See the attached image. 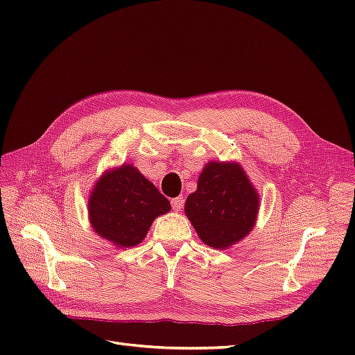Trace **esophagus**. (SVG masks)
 <instances>
[{"mask_svg": "<svg viewBox=\"0 0 355 355\" xmlns=\"http://www.w3.org/2000/svg\"><path fill=\"white\" fill-rule=\"evenodd\" d=\"M184 202H185V198L180 196V197H176L171 200V206H173L175 211H179L182 207H184Z\"/></svg>", "mask_w": 355, "mask_h": 355, "instance_id": "34e87169", "label": "esophagus"}]
</instances>
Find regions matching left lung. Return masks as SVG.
Listing matches in <instances>:
<instances>
[{"instance_id":"obj_1","label":"left lung","mask_w":355,"mask_h":355,"mask_svg":"<svg viewBox=\"0 0 355 355\" xmlns=\"http://www.w3.org/2000/svg\"><path fill=\"white\" fill-rule=\"evenodd\" d=\"M259 196L239 163L211 161L202 168L185 214L204 244L227 249L254 227Z\"/></svg>"}]
</instances>
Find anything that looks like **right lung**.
Here are the masks:
<instances>
[{"label": "right lung", "instance_id": "1", "mask_svg": "<svg viewBox=\"0 0 355 355\" xmlns=\"http://www.w3.org/2000/svg\"><path fill=\"white\" fill-rule=\"evenodd\" d=\"M167 211L170 201L132 164L105 173L89 200L94 232L116 247L141 243L154 219Z\"/></svg>", "mask_w": 355, "mask_h": 355}]
</instances>
